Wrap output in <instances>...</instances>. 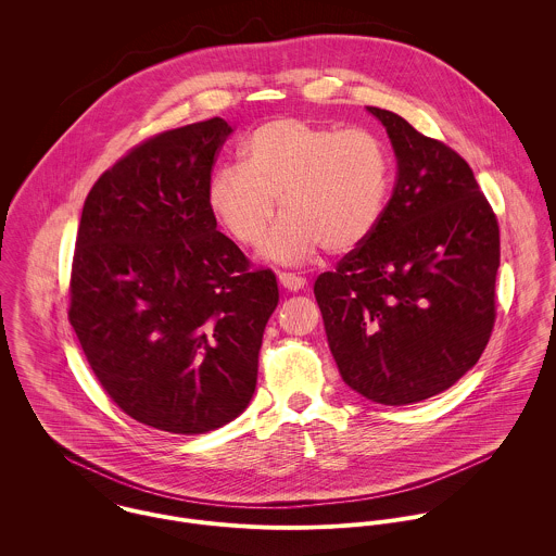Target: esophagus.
Wrapping results in <instances>:
<instances>
[{
  "instance_id": "1",
  "label": "esophagus",
  "mask_w": 556,
  "mask_h": 556,
  "mask_svg": "<svg viewBox=\"0 0 556 556\" xmlns=\"http://www.w3.org/2000/svg\"><path fill=\"white\" fill-rule=\"evenodd\" d=\"M278 280H280V285L285 287V289H289V291H302L308 282H306V278H302V276H298V274H289V271H280L278 274Z\"/></svg>"
}]
</instances>
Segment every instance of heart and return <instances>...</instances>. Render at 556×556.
Masks as SVG:
<instances>
[{"instance_id": "b5f03b06", "label": "heart", "mask_w": 556, "mask_h": 556, "mask_svg": "<svg viewBox=\"0 0 556 556\" xmlns=\"http://www.w3.org/2000/svg\"><path fill=\"white\" fill-rule=\"evenodd\" d=\"M390 181L388 150L370 130L278 117L248 137L241 164L212 173L207 203L231 238L254 245L269 229L278 199L285 218L261 254L298 265L323 245L346 254L372 238L386 214Z\"/></svg>"}]
</instances>
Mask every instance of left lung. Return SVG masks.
Wrapping results in <instances>:
<instances>
[{
	"label": "left lung",
	"mask_w": 556,
	"mask_h": 556,
	"mask_svg": "<svg viewBox=\"0 0 556 556\" xmlns=\"http://www.w3.org/2000/svg\"><path fill=\"white\" fill-rule=\"evenodd\" d=\"M396 154L394 194L315 298L342 381L372 402L437 396L481 357L496 317L498 223L467 160L368 106Z\"/></svg>",
	"instance_id": "8db88e82"
}]
</instances>
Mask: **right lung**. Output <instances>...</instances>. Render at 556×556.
Segmentation results:
<instances>
[{"label":"right lung","mask_w":556,"mask_h":556,"mask_svg":"<svg viewBox=\"0 0 556 556\" xmlns=\"http://www.w3.org/2000/svg\"><path fill=\"white\" fill-rule=\"evenodd\" d=\"M233 128L223 117L132 148L89 190L68 318L109 397L173 434L216 430L248 406L278 306L271 269H250L216 231L207 184Z\"/></svg>","instance_id":"add662e5"}]
</instances>
